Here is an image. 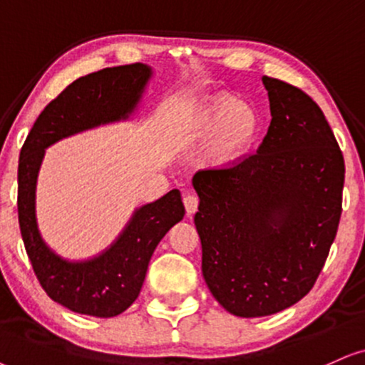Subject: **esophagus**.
Segmentation results:
<instances>
[{"mask_svg": "<svg viewBox=\"0 0 365 365\" xmlns=\"http://www.w3.org/2000/svg\"><path fill=\"white\" fill-rule=\"evenodd\" d=\"M184 201V208H186V213L187 217H191V215H195L197 211V205H200V200H197L196 195H191V192H186L182 197Z\"/></svg>", "mask_w": 365, "mask_h": 365, "instance_id": "esophagus-1", "label": "esophagus"}]
</instances>
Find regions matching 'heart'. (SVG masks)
<instances>
[{
	"label": "heart",
	"mask_w": 365,
	"mask_h": 365,
	"mask_svg": "<svg viewBox=\"0 0 365 365\" xmlns=\"http://www.w3.org/2000/svg\"><path fill=\"white\" fill-rule=\"evenodd\" d=\"M260 130L255 108L235 96H218L196 108L182 121L181 138L190 145L208 142L210 159L225 165L240 159L250 150Z\"/></svg>",
	"instance_id": "heart-1"
}]
</instances>
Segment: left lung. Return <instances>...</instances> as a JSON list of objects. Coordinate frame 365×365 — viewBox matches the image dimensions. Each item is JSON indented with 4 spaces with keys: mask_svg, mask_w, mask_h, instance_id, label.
<instances>
[{
    "mask_svg": "<svg viewBox=\"0 0 365 365\" xmlns=\"http://www.w3.org/2000/svg\"><path fill=\"white\" fill-rule=\"evenodd\" d=\"M271 125L257 152L192 178L201 271L228 313L267 317L312 289L341 215L344 155L307 93L264 76Z\"/></svg>",
    "mask_w": 365,
    "mask_h": 365,
    "instance_id": "obj_1",
    "label": "left lung"
}]
</instances>
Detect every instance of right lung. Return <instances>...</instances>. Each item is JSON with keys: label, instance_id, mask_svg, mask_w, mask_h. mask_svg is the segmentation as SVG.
I'll use <instances>...</instances> for the list:
<instances>
[{"label": "right lung", "instance_id": "1", "mask_svg": "<svg viewBox=\"0 0 365 365\" xmlns=\"http://www.w3.org/2000/svg\"><path fill=\"white\" fill-rule=\"evenodd\" d=\"M152 78L142 62L83 76L48 103L21 147L18 164V222L35 276L51 298L74 313L111 318L140 294L155 247L184 217L181 192L169 191L133 211L116 240L86 260H67L40 235L35 190L45 148L100 125L128 120Z\"/></svg>", "mask_w": 365, "mask_h": 365}]
</instances>
